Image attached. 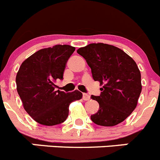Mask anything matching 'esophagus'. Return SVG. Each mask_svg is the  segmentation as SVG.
Instances as JSON below:
<instances>
[{"label":"esophagus","mask_w":160,"mask_h":160,"mask_svg":"<svg viewBox=\"0 0 160 160\" xmlns=\"http://www.w3.org/2000/svg\"><path fill=\"white\" fill-rule=\"evenodd\" d=\"M83 99L84 101H88L90 99V95H88V93H83Z\"/></svg>","instance_id":"obj_1"}]
</instances>
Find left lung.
I'll return each instance as SVG.
<instances>
[{"label": "left lung", "mask_w": 160, "mask_h": 160, "mask_svg": "<svg viewBox=\"0 0 160 160\" xmlns=\"http://www.w3.org/2000/svg\"><path fill=\"white\" fill-rule=\"evenodd\" d=\"M99 81L100 96L91 98L99 103V110L91 120L102 126H113L128 118L137 106L142 92L141 73L135 61L118 47L91 43L77 50Z\"/></svg>", "instance_id": "8db88e82"}]
</instances>
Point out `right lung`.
I'll return each mask as SVG.
<instances>
[{
  "instance_id": "add662e5",
  "label": "right lung",
  "mask_w": 160,
  "mask_h": 160,
  "mask_svg": "<svg viewBox=\"0 0 160 160\" xmlns=\"http://www.w3.org/2000/svg\"><path fill=\"white\" fill-rule=\"evenodd\" d=\"M76 48L55 45L43 48L22 63L17 73V91L25 110L35 122L55 126L68 116L69 105L82 98L78 90L72 92L55 91V81L63 80L66 63Z\"/></svg>"
}]
</instances>
